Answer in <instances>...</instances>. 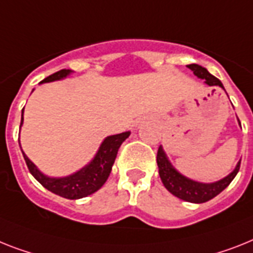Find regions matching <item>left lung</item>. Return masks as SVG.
Returning <instances> with one entry per match:
<instances>
[{"instance_id": "obj_1", "label": "left lung", "mask_w": 253, "mask_h": 253, "mask_svg": "<svg viewBox=\"0 0 253 253\" xmlns=\"http://www.w3.org/2000/svg\"><path fill=\"white\" fill-rule=\"evenodd\" d=\"M190 70L193 71L194 75L198 79L204 80L207 85L210 86H220L224 89V85L217 77L213 75H211L207 68L199 66V64H189L187 66ZM238 123L241 125V122L238 119ZM156 162H158V167H159V176L162 178L163 185L166 186L169 193L173 194L174 197L179 198V199L185 200V202H190V203H206L208 200L213 199L216 195L226 189L230 182L237 176V173L239 172V167H241V160L237 163L234 170L229 173L226 177L218 179L216 182H198L194 179L189 178V177L183 176L182 173H179L174 167L172 166V163L169 162L168 156H167L166 151L163 149V146H160L158 150V156H156Z\"/></svg>"}]
</instances>
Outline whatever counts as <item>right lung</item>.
<instances>
[{
    "label": "right lung",
    "mask_w": 253,
    "mask_h": 253,
    "mask_svg": "<svg viewBox=\"0 0 253 253\" xmlns=\"http://www.w3.org/2000/svg\"><path fill=\"white\" fill-rule=\"evenodd\" d=\"M72 72L74 71L71 70H60L55 74L50 75L46 79H43L40 84L50 83V81L63 80L67 76H70ZM23 114H24V108L22 110L20 128L23 125ZM129 135H130V131H124V133H120V134L106 137L93 159L87 163L86 166L79 169L77 172L66 177H49L46 174H43L28 159V156L23 151L22 152L31 174L45 189L56 194V195H59V197L66 198V199H81V198H85L87 195H91V194L98 191L103 186L104 182L107 181L108 176H110V173H111L112 166H114L116 155H118L119 147L122 146L123 142L128 138Z\"/></svg>",
    "instance_id": "add662e5"
}]
</instances>
